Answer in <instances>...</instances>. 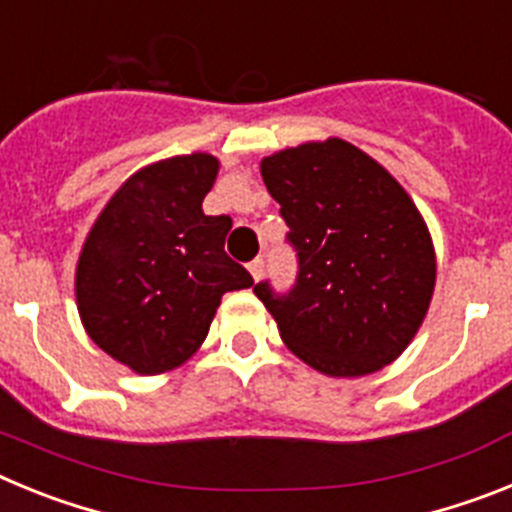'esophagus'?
<instances>
[{
    "label": "esophagus",
    "mask_w": 512,
    "mask_h": 512,
    "mask_svg": "<svg viewBox=\"0 0 512 512\" xmlns=\"http://www.w3.org/2000/svg\"><path fill=\"white\" fill-rule=\"evenodd\" d=\"M264 266H266V261L261 259V256H259V259H253L251 264H248V271H251V277L256 279V282H259V279L264 277Z\"/></svg>",
    "instance_id": "1"
}]
</instances>
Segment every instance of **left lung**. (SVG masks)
Instances as JSON below:
<instances>
[{
  "mask_svg": "<svg viewBox=\"0 0 512 512\" xmlns=\"http://www.w3.org/2000/svg\"><path fill=\"white\" fill-rule=\"evenodd\" d=\"M297 256L287 292H253L289 351L330 377L372 374L405 351L436 284L428 228L408 192L346 140L305 143L261 161Z\"/></svg>",
  "mask_w": 512,
  "mask_h": 512,
  "instance_id": "1",
  "label": "left lung"
}]
</instances>
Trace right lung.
<instances>
[{"label":"right lung","mask_w":512,"mask_h":512,"mask_svg":"<svg viewBox=\"0 0 512 512\" xmlns=\"http://www.w3.org/2000/svg\"><path fill=\"white\" fill-rule=\"evenodd\" d=\"M217 158L176 156L122 184L89 233L76 302L89 338L138 374L174 369L202 346L220 297L253 277L225 253L228 215H205Z\"/></svg>","instance_id":"right-lung-1"}]
</instances>
